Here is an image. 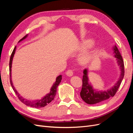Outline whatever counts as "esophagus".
Here are the masks:
<instances>
[{"label":"esophagus","mask_w":133,"mask_h":133,"mask_svg":"<svg viewBox=\"0 0 133 133\" xmlns=\"http://www.w3.org/2000/svg\"><path fill=\"white\" fill-rule=\"evenodd\" d=\"M66 74L68 76H73V71L72 70L69 69L66 72Z\"/></svg>","instance_id":"obj_1"}]
</instances>
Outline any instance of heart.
Here are the masks:
<instances>
[{
	"instance_id": "heart-1",
	"label": "heart",
	"mask_w": 133,
	"mask_h": 133,
	"mask_svg": "<svg viewBox=\"0 0 133 133\" xmlns=\"http://www.w3.org/2000/svg\"><path fill=\"white\" fill-rule=\"evenodd\" d=\"M91 43V41L87 42L84 44L83 47H85ZM92 58H93V53H92V51L91 50H87L85 51H84L83 53L80 55V57L79 58V63L82 64V65H87V64L91 62Z\"/></svg>"
}]
</instances>
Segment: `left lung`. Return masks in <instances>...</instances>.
<instances>
[{
    "instance_id": "1",
    "label": "left lung",
    "mask_w": 133,
    "mask_h": 133,
    "mask_svg": "<svg viewBox=\"0 0 133 133\" xmlns=\"http://www.w3.org/2000/svg\"><path fill=\"white\" fill-rule=\"evenodd\" d=\"M114 51V57L116 59L118 65L120 70V75L118 82L113 87L110 88L107 91L97 90L92 88L91 84L89 82V78L88 76V69L83 70V85L82 90L80 91V96L82 99L88 104H95L103 102L109 98L113 97L118 91L124 76V64L123 58L120 54L118 48L115 45L112 48Z\"/></svg>"
}]
</instances>
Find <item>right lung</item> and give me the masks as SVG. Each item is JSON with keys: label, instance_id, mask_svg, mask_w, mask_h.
<instances>
[{"label": "right lung", "instance_id": "right-lung-1", "mask_svg": "<svg viewBox=\"0 0 133 133\" xmlns=\"http://www.w3.org/2000/svg\"><path fill=\"white\" fill-rule=\"evenodd\" d=\"M27 37H28V35H26L25 37H24L22 39L20 40L19 42L22 41L23 40H24V39H25ZM15 50H16V46L14 48V49L13 52H12L11 55L10 56V62H9L10 82V84H11L12 88H13V89L14 90V92H15L16 95H17L19 99L21 100V101L23 103L25 104L26 105L30 106V107H34V108H36L44 107L45 106L47 105L48 104H49L52 101V100H54L55 96L56 95V93H57V87L59 85L60 83L61 82V81H62V76L61 75H60L58 76L57 78H56V81L53 84V85H52L51 89H50V92H49V93H48L46 95L44 96V97L43 98H42L41 99L36 100H34V101H30V100H27L25 98H24L23 97H22V96L20 95V94H19V92L17 90H16V89H15V88L13 85V82H12V80H11V65H12V61H13V57H14V54H15Z\"/></svg>", "mask_w": 133, "mask_h": 133}]
</instances>
